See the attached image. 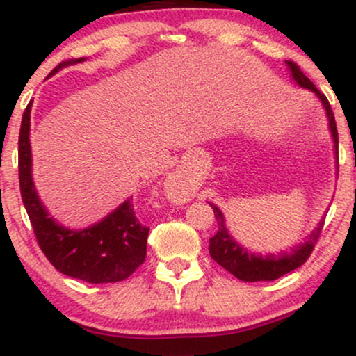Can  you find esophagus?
<instances>
[{"mask_svg":"<svg viewBox=\"0 0 356 356\" xmlns=\"http://www.w3.org/2000/svg\"><path fill=\"white\" fill-rule=\"evenodd\" d=\"M169 191H170V195H172L174 199H186L187 195H189V187L184 184L182 179H179L177 175H170L169 177Z\"/></svg>","mask_w":356,"mask_h":356,"instance_id":"1","label":"esophagus"}]
</instances>
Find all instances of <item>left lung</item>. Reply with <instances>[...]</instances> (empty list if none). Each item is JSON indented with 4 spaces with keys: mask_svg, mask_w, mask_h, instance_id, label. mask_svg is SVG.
<instances>
[{
    "mask_svg": "<svg viewBox=\"0 0 356 356\" xmlns=\"http://www.w3.org/2000/svg\"><path fill=\"white\" fill-rule=\"evenodd\" d=\"M289 72H291L293 80L300 85L301 88L312 90L314 95L321 100L323 107L326 110V117H328L330 132H332L333 142H334V154H337V167H338V132H337V122H334L333 110L330 107V102L325 95L313 85V81L301 72L295 61H286ZM214 209V216L218 219V232L209 239V254L216 263L220 264L226 271H229L232 276H236L241 281H273L277 277L288 275V273L295 271L301 264L306 263L309 256H312L314 244L318 243L320 232L325 224V218H323L318 226L314 227L312 234L306 238L303 244H298L296 248H291L289 252H281V254H268L261 256L249 252L246 248H243L227 231L226 224H224V216L219 211L218 206L211 204Z\"/></svg>",
    "mask_w": 356,
    "mask_h": 356,
    "instance_id": "left-lung-1",
    "label": "left lung"
}]
</instances>
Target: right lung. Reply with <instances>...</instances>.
Segmentation results:
<instances>
[{"label": "right lung", "mask_w": 356, "mask_h": 356, "mask_svg": "<svg viewBox=\"0 0 356 356\" xmlns=\"http://www.w3.org/2000/svg\"><path fill=\"white\" fill-rule=\"evenodd\" d=\"M85 58L61 61L50 73L75 65ZM33 102L23 113L18 140L19 191L28 212L35 238L47 259L63 275L87 283H117L124 281L145 261L149 227L138 220L132 199L110 212L100 222L87 229L73 231L63 227L48 216L36 194L31 177L30 113Z\"/></svg>", "instance_id": "obj_1"}]
</instances>
